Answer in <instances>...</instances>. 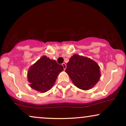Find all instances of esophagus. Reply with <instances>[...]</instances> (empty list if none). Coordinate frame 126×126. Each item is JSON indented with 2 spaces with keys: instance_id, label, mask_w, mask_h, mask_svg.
Wrapping results in <instances>:
<instances>
[{
  "instance_id": "34e87169",
  "label": "esophagus",
  "mask_w": 126,
  "mask_h": 126,
  "mask_svg": "<svg viewBox=\"0 0 126 126\" xmlns=\"http://www.w3.org/2000/svg\"><path fill=\"white\" fill-rule=\"evenodd\" d=\"M62 66H63V69H64V70H65V69H66V64H65L64 63H62Z\"/></svg>"
}]
</instances>
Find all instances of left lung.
<instances>
[{"instance_id": "left-lung-1", "label": "left lung", "mask_w": 126, "mask_h": 126, "mask_svg": "<svg viewBox=\"0 0 126 126\" xmlns=\"http://www.w3.org/2000/svg\"><path fill=\"white\" fill-rule=\"evenodd\" d=\"M65 71L75 86L83 90L93 87L101 76L99 67L96 62L78 54L70 57Z\"/></svg>"}]
</instances>
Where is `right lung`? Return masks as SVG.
I'll use <instances>...</instances> for the list:
<instances>
[{"mask_svg": "<svg viewBox=\"0 0 126 126\" xmlns=\"http://www.w3.org/2000/svg\"><path fill=\"white\" fill-rule=\"evenodd\" d=\"M63 67L56 60L43 56L29 69L28 80L31 88L39 92L50 90Z\"/></svg>", "mask_w": 126, "mask_h": 126, "instance_id": "obj_1", "label": "right lung"}]
</instances>
